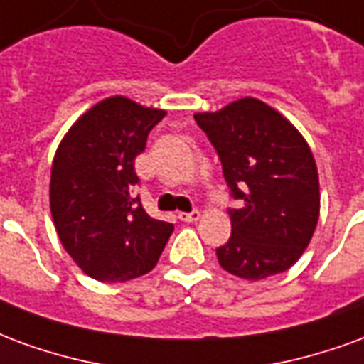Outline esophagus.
Here are the masks:
<instances>
[{
  "instance_id": "1",
  "label": "esophagus",
  "mask_w": 364,
  "mask_h": 364,
  "mask_svg": "<svg viewBox=\"0 0 364 364\" xmlns=\"http://www.w3.org/2000/svg\"><path fill=\"white\" fill-rule=\"evenodd\" d=\"M178 219L184 223H193L200 219V211L198 209H192L190 213H178Z\"/></svg>"
}]
</instances>
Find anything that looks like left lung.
Wrapping results in <instances>:
<instances>
[{
    "mask_svg": "<svg viewBox=\"0 0 364 364\" xmlns=\"http://www.w3.org/2000/svg\"><path fill=\"white\" fill-rule=\"evenodd\" d=\"M219 155L230 198L229 242L217 259L242 279L287 272L314 235L320 186L312 151L272 106L240 98L219 112L196 114Z\"/></svg>",
    "mask_w": 364,
    "mask_h": 364,
    "instance_id": "obj_1",
    "label": "left lung"
}]
</instances>
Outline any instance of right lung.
Returning <instances> with one entry per match:
<instances>
[{"mask_svg":"<svg viewBox=\"0 0 364 364\" xmlns=\"http://www.w3.org/2000/svg\"><path fill=\"white\" fill-rule=\"evenodd\" d=\"M164 116L110 97L83 114L58 147L50 209L63 248L92 279L120 283L145 275L174 230L172 223L149 217L134 193L135 156Z\"/></svg>","mask_w":364,"mask_h":364,"instance_id":"right-lung-1","label":"right lung"}]
</instances>
